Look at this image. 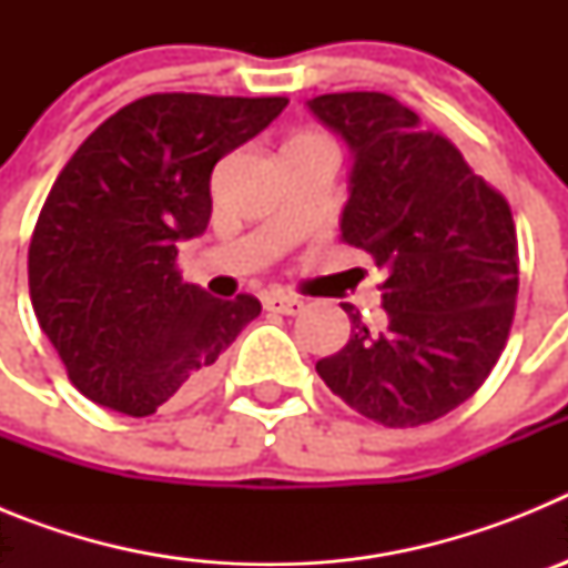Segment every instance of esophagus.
Listing matches in <instances>:
<instances>
[{
  "mask_svg": "<svg viewBox=\"0 0 568 568\" xmlns=\"http://www.w3.org/2000/svg\"><path fill=\"white\" fill-rule=\"evenodd\" d=\"M264 307H267L270 313L298 315L301 310H304V301H301L298 295H290V293H281V290H275V293L264 295Z\"/></svg>",
  "mask_w": 568,
  "mask_h": 568,
  "instance_id": "obj_1",
  "label": "esophagus"
}]
</instances>
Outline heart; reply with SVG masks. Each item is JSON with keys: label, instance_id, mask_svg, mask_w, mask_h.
Wrapping results in <instances>:
<instances>
[{"label": "heart", "instance_id": "obj_1", "mask_svg": "<svg viewBox=\"0 0 568 568\" xmlns=\"http://www.w3.org/2000/svg\"><path fill=\"white\" fill-rule=\"evenodd\" d=\"M293 142H327V139H321V135H315V133H301V135H295Z\"/></svg>", "mask_w": 568, "mask_h": 568}]
</instances>
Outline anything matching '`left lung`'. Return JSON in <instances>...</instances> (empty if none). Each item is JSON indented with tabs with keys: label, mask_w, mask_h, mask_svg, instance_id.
<instances>
[{
	"label": "left lung",
	"mask_w": 568,
	"mask_h": 568,
	"mask_svg": "<svg viewBox=\"0 0 568 568\" xmlns=\"http://www.w3.org/2000/svg\"><path fill=\"white\" fill-rule=\"evenodd\" d=\"M310 110L353 150L341 239L386 273L381 327L344 304L349 341L315 369L375 424H429L478 393L509 338L518 298L509 202L398 99L324 93Z\"/></svg>",
	"instance_id": "8db88e82"
}]
</instances>
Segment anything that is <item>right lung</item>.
<instances>
[{
  "label": "right lung",
  "instance_id": "right-lung-1",
  "mask_svg": "<svg viewBox=\"0 0 568 568\" xmlns=\"http://www.w3.org/2000/svg\"><path fill=\"white\" fill-rule=\"evenodd\" d=\"M284 97L153 93L99 124L50 187L28 250L39 327L84 398L130 418L193 398L261 313L184 284L179 241L207 230L210 175Z\"/></svg>",
  "mask_w": 568,
  "mask_h": 568
}]
</instances>
